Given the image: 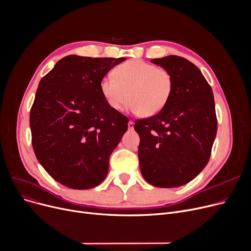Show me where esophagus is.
I'll return each instance as SVG.
<instances>
[{"instance_id": "1", "label": "esophagus", "mask_w": 251, "mask_h": 251, "mask_svg": "<svg viewBox=\"0 0 251 251\" xmlns=\"http://www.w3.org/2000/svg\"><path fill=\"white\" fill-rule=\"evenodd\" d=\"M128 128L130 130H133V128H134V122L133 121H129L128 122Z\"/></svg>"}]
</instances>
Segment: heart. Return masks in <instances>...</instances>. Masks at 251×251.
Masks as SVG:
<instances>
[{"label": "heart", "instance_id": "1", "mask_svg": "<svg viewBox=\"0 0 251 251\" xmlns=\"http://www.w3.org/2000/svg\"><path fill=\"white\" fill-rule=\"evenodd\" d=\"M100 90L114 111L121 110L129 99L127 110L150 117L167 104L173 90L171 73L142 60H130L114 70V76L101 78Z\"/></svg>", "mask_w": 251, "mask_h": 251}]
</instances>
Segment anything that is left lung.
<instances>
[{"mask_svg":"<svg viewBox=\"0 0 251 251\" xmlns=\"http://www.w3.org/2000/svg\"><path fill=\"white\" fill-rule=\"evenodd\" d=\"M151 62L171 73L173 90L159 113L135 121L140 171L155 187H179L208 163L218 129L214 94L190 61L168 56Z\"/></svg>","mask_w":251,"mask_h":251,"instance_id":"1","label":"left lung"}]
</instances>
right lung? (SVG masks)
I'll return each mask as SVG.
<instances>
[{
    "label": "right lung",
    "instance_id": "obj_1",
    "mask_svg": "<svg viewBox=\"0 0 251 251\" xmlns=\"http://www.w3.org/2000/svg\"><path fill=\"white\" fill-rule=\"evenodd\" d=\"M125 60L70 55L39 81L29 117L32 147L49 175L65 186L94 188L108 174L129 120L109 107L100 82Z\"/></svg>",
    "mask_w": 251,
    "mask_h": 251
}]
</instances>
